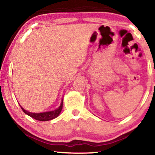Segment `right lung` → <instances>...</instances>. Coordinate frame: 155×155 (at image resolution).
Segmentation results:
<instances>
[{
	"mask_svg": "<svg viewBox=\"0 0 155 155\" xmlns=\"http://www.w3.org/2000/svg\"><path fill=\"white\" fill-rule=\"evenodd\" d=\"M20 107L22 111H24V113L26 114L27 115L29 116L30 117L35 118V119L37 120H40V121H47V120L54 119V118H56L59 116V114H60L63 108V99L62 101H61V105L59 106L56 109L54 110V111L42 112V113H32V112L26 111V110L23 109L21 106Z\"/></svg>",
	"mask_w": 155,
	"mask_h": 155,
	"instance_id": "obj_1",
	"label": "right lung"
}]
</instances>
